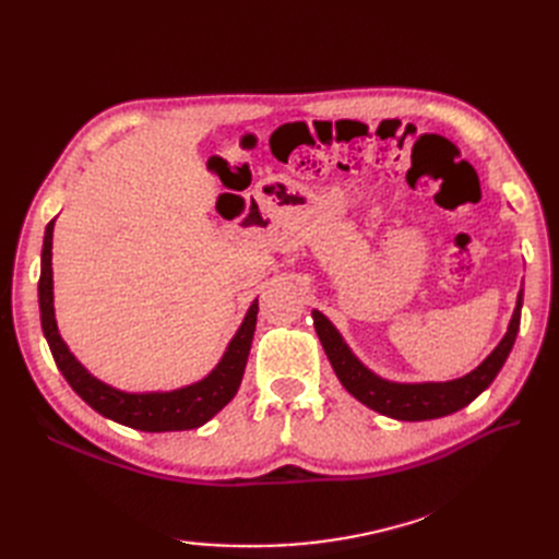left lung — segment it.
<instances>
[{
    "label": "left lung",
    "mask_w": 559,
    "mask_h": 559,
    "mask_svg": "<svg viewBox=\"0 0 559 559\" xmlns=\"http://www.w3.org/2000/svg\"><path fill=\"white\" fill-rule=\"evenodd\" d=\"M520 310H522V292L518 294V306L513 319L506 331L503 341L495 347V352L468 376L450 382H421V384H401L378 378L354 357L349 347L343 343L341 333L335 331L331 321L321 314L312 312L314 329L324 347L326 357L335 370L337 380L343 382L347 392L368 405L370 411L380 415L403 419V421H421V419H436L445 417L456 411H462L473 399L480 396L485 389L492 384L501 366L509 359L513 349L515 335L520 331Z\"/></svg>",
    "instance_id": "1"
}]
</instances>
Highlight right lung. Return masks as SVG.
I'll return each instance as SVG.
<instances>
[{
    "instance_id": "1",
    "label": "right lung",
    "mask_w": 559,
    "mask_h": 559,
    "mask_svg": "<svg viewBox=\"0 0 559 559\" xmlns=\"http://www.w3.org/2000/svg\"><path fill=\"white\" fill-rule=\"evenodd\" d=\"M53 224L46 226L44 249H41V275H39V310H41V329L48 341L50 354L60 368L64 380L70 382L74 392L86 401L93 411L105 415L118 425H126L140 431H186L198 429L212 419L224 405L235 396L245 376V366L249 357V347L257 331L259 300L251 302V308L242 321L240 331L235 333L224 359L212 373L195 384L175 389V392H151V394H128L99 382L83 368L74 354L67 349L64 341L58 333L56 312H53V267H50V247H53Z\"/></svg>"
}]
</instances>
